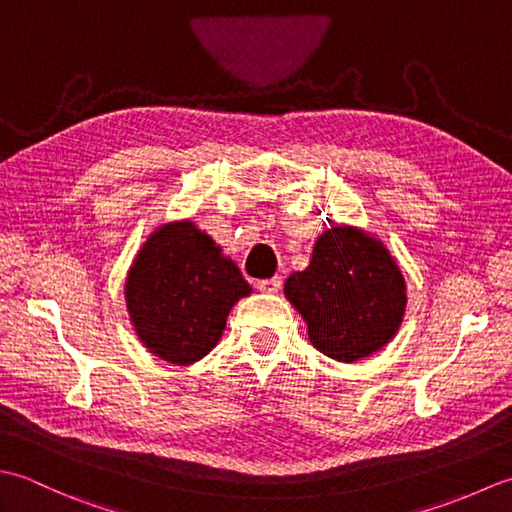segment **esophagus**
<instances>
[{
	"mask_svg": "<svg viewBox=\"0 0 512 512\" xmlns=\"http://www.w3.org/2000/svg\"><path fill=\"white\" fill-rule=\"evenodd\" d=\"M256 287L260 291H265V294H276V291L283 287V278L280 276H274V278H267V280H258Z\"/></svg>",
	"mask_w": 512,
	"mask_h": 512,
	"instance_id": "obj_1",
	"label": "esophagus"
}]
</instances>
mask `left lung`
Listing matches in <instances>:
<instances>
[{"instance_id":"obj_1","label":"left lung","mask_w":512,"mask_h":512,"mask_svg":"<svg viewBox=\"0 0 512 512\" xmlns=\"http://www.w3.org/2000/svg\"><path fill=\"white\" fill-rule=\"evenodd\" d=\"M285 296L305 318L311 344L338 362L382 349L406 307L402 271L389 249L347 225L318 238L309 267L287 278Z\"/></svg>"}]
</instances>
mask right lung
<instances>
[{
  "label": "right lung",
  "instance_id": "1",
  "mask_svg": "<svg viewBox=\"0 0 512 512\" xmlns=\"http://www.w3.org/2000/svg\"><path fill=\"white\" fill-rule=\"evenodd\" d=\"M249 294L234 260L192 221L156 229L125 280L137 336L154 356L183 367L216 347L229 309Z\"/></svg>",
  "mask_w": 512,
  "mask_h": 512
}]
</instances>
